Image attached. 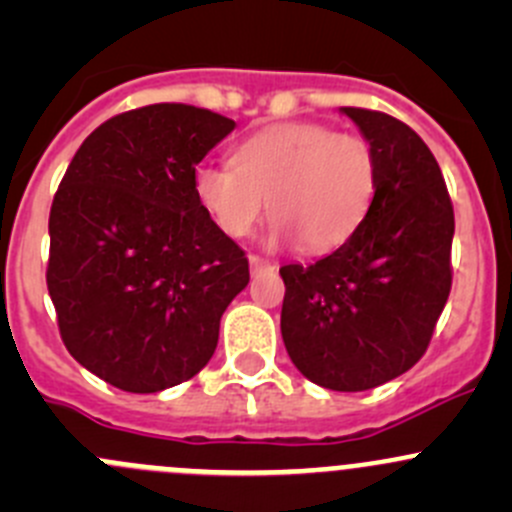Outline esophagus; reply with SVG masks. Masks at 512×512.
<instances>
[{
	"instance_id": "34e87169",
	"label": "esophagus",
	"mask_w": 512,
	"mask_h": 512,
	"mask_svg": "<svg viewBox=\"0 0 512 512\" xmlns=\"http://www.w3.org/2000/svg\"><path fill=\"white\" fill-rule=\"evenodd\" d=\"M250 267H252V272L275 270V262L265 260V257H260V255H250Z\"/></svg>"
}]
</instances>
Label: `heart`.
<instances>
[{
  "instance_id": "1",
  "label": "heart",
  "mask_w": 512,
  "mask_h": 512,
  "mask_svg": "<svg viewBox=\"0 0 512 512\" xmlns=\"http://www.w3.org/2000/svg\"><path fill=\"white\" fill-rule=\"evenodd\" d=\"M376 180L379 163L364 136L297 121L245 138L232 165H198L193 193L225 235H250L267 208L272 240L329 252L366 218Z\"/></svg>"
}]
</instances>
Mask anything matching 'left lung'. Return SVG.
Segmentation results:
<instances>
[{
    "label": "left lung",
    "instance_id": "8db88e82",
    "mask_svg": "<svg viewBox=\"0 0 512 512\" xmlns=\"http://www.w3.org/2000/svg\"><path fill=\"white\" fill-rule=\"evenodd\" d=\"M371 143V208L339 250L285 265L282 339L292 364L332 391L396 379L426 352L451 292L453 205L441 168L399 118L344 106Z\"/></svg>",
    "mask_w": 512,
    "mask_h": 512
}]
</instances>
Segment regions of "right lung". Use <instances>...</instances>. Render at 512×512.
<instances>
[{
    "instance_id": "right-lung-1",
    "label": "right lung",
    "mask_w": 512,
    "mask_h": 512,
    "mask_svg": "<svg viewBox=\"0 0 512 512\" xmlns=\"http://www.w3.org/2000/svg\"><path fill=\"white\" fill-rule=\"evenodd\" d=\"M232 128L188 103L118 113L61 178L46 287L69 354L116 389L156 394L193 379L250 282L245 252L193 193L195 165Z\"/></svg>"
}]
</instances>
